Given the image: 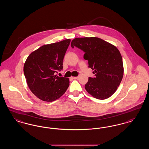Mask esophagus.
I'll return each mask as SVG.
<instances>
[{"label": "esophagus", "mask_w": 149, "mask_h": 149, "mask_svg": "<svg viewBox=\"0 0 149 149\" xmlns=\"http://www.w3.org/2000/svg\"><path fill=\"white\" fill-rule=\"evenodd\" d=\"M78 77H71V79H78Z\"/></svg>", "instance_id": "1"}]
</instances>
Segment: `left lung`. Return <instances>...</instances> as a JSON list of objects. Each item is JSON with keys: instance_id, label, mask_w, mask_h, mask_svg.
I'll return each mask as SVG.
<instances>
[{"instance_id": "left-lung-1", "label": "left lung", "mask_w": 149, "mask_h": 149, "mask_svg": "<svg viewBox=\"0 0 149 149\" xmlns=\"http://www.w3.org/2000/svg\"><path fill=\"white\" fill-rule=\"evenodd\" d=\"M83 50L84 58L95 78H89L86 91L97 99H107L113 95L123 76V65L120 52L110 43L95 37L75 38L71 43Z\"/></svg>"}]
</instances>
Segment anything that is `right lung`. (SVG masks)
Returning a JSON list of instances; mask_svg holds the SVG:
<instances>
[{"instance_id":"1","label":"right lung","mask_w":149,"mask_h":149,"mask_svg":"<svg viewBox=\"0 0 149 149\" xmlns=\"http://www.w3.org/2000/svg\"><path fill=\"white\" fill-rule=\"evenodd\" d=\"M70 39L43 45L27 58L23 71L30 91L41 100L51 102L61 97L69 86V79L55 73L63 69V59Z\"/></svg>"}]
</instances>
